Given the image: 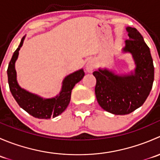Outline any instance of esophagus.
<instances>
[{
    "label": "esophagus",
    "instance_id": "34e87169",
    "mask_svg": "<svg viewBox=\"0 0 160 160\" xmlns=\"http://www.w3.org/2000/svg\"><path fill=\"white\" fill-rule=\"evenodd\" d=\"M95 67H96V64L93 60H90L88 61V63L86 65V70L88 72H91L92 71L94 70Z\"/></svg>",
    "mask_w": 160,
    "mask_h": 160
}]
</instances>
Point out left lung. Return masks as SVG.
<instances>
[{"mask_svg":"<svg viewBox=\"0 0 160 160\" xmlns=\"http://www.w3.org/2000/svg\"><path fill=\"white\" fill-rule=\"evenodd\" d=\"M129 39L124 52L132 55L136 67L130 74L118 75L107 69L94 71L95 94L99 105L114 114H128L147 99L154 80V66L149 48L138 30L127 27Z\"/></svg>","mask_w":160,"mask_h":160,"instance_id":"left-lung-1","label":"left lung"}]
</instances>
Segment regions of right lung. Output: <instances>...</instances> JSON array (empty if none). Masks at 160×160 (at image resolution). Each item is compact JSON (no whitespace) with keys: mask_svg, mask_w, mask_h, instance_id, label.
Wrapping results in <instances>:
<instances>
[{"mask_svg":"<svg viewBox=\"0 0 160 160\" xmlns=\"http://www.w3.org/2000/svg\"><path fill=\"white\" fill-rule=\"evenodd\" d=\"M25 36L22 38L20 45L14 51L8 68V79L11 94L18 105L26 112L37 118L49 119L62 114L70 104L71 92L73 87L84 77L83 69L70 74L62 81L60 93L52 98L44 99L36 94L22 89L17 81L15 62L18 56V52L23 45Z\"/></svg>","mask_w":160,"mask_h":160,"instance_id":"obj_1","label":"right lung"}]
</instances>
